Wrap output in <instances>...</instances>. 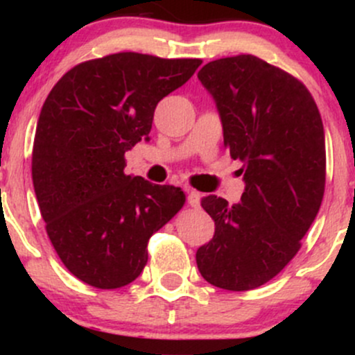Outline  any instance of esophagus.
<instances>
[{"label": "esophagus", "mask_w": 355, "mask_h": 355, "mask_svg": "<svg viewBox=\"0 0 355 355\" xmlns=\"http://www.w3.org/2000/svg\"><path fill=\"white\" fill-rule=\"evenodd\" d=\"M187 202H189L190 207H198L200 205V193L197 190L187 189Z\"/></svg>", "instance_id": "1"}]
</instances>
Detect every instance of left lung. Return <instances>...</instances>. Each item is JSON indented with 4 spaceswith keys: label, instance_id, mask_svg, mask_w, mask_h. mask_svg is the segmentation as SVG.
Masks as SVG:
<instances>
[{
    "label": "left lung",
    "instance_id": "obj_1",
    "mask_svg": "<svg viewBox=\"0 0 355 355\" xmlns=\"http://www.w3.org/2000/svg\"><path fill=\"white\" fill-rule=\"evenodd\" d=\"M198 80L217 101L223 145L243 164L245 191L234 205L202 198L215 234L197 250V266L215 287L254 291L294 259L320 209L324 125L302 81L254 55L210 61Z\"/></svg>",
    "mask_w": 355,
    "mask_h": 355
}]
</instances>
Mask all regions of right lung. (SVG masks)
<instances>
[{"label":"right lung","mask_w":355,"mask_h":355,"mask_svg":"<svg viewBox=\"0 0 355 355\" xmlns=\"http://www.w3.org/2000/svg\"><path fill=\"white\" fill-rule=\"evenodd\" d=\"M198 58L123 51L64 73L44 100L31 175L48 239L63 266L96 288L141 274L148 240L185 195L125 173V153L148 138L158 101L189 81Z\"/></svg>","instance_id":"add662e5"}]
</instances>
